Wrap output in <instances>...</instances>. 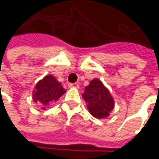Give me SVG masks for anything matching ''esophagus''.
I'll return each instance as SVG.
<instances>
[{
  "instance_id": "34e87169",
  "label": "esophagus",
  "mask_w": 159,
  "mask_h": 159,
  "mask_svg": "<svg viewBox=\"0 0 159 159\" xmlns=\"http://www.w3.org/2000/svg\"><path fill=\"white\" fill-rule=\"evenodd\" d=\"M68 86L71 87V88H79V84H69Z\"/></svg>"
}]
</instances>
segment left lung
Listing matches in <instances>:
<instances>
[{
  "label": "left lung",
  "mask_w": 159,
  "mask_h": 159,
  "mask_svg": "<svg viewBox=\"0 0 159 159\" xmlns=\"http://www.w3.org/2000/svg\"><path fill=\"white\" fill-rule=\"evenodd\" d=\"M88 111L97 119H104L110 116L114 109V99L110 90L99 79H93L85 86L84 94Z\"/></svg>",
  "instance_id": "8db88e82"
}]
</instances>
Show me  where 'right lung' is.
Returning a JSON list of instances; mask_svg holds the SVG:
<instances>
[{
    "mask_svg": "<svg viewBox=\"0 0 159 159\" xmlns=\"http://www.w3.org/2000/svg\"><path fill=\"white\" fill-rule=\"evenodd\" d=\"M65 92L66 90L62 87L61 84L53 75H48L43 79L39 80L35 85L33 100L40 105L42 110H45L46 106L57 101Z\"/></svg>",
    "mask_w": 159,
    "mask_h": 159,
    "instance_id": "right-lung-1",
    "label": "right lung"
}]
</instances>
